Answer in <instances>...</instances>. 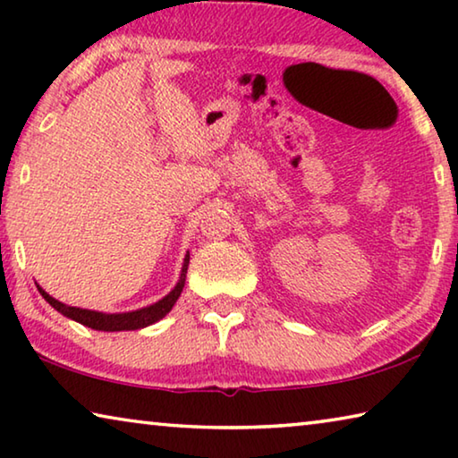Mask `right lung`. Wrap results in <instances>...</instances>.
<instances>
[{
  "mask_svg": "<svg viewBox=\"0 0 458 458\" xmlns=\"http://www.w3.org/2000/svg\"><path fill=\"white\" fill-rule=\"evenodd\" d=\"M188 265H190V252L185 254L183 265H182V275L180 281L169 291L164 299H159L157 303L147 305L143 309H137V311H129V313H100V311H90V309H81V307H68L64 303H60L54 297H50L40 284H38V291H40L42 297L48 301V303L56 309L58 313H62L68 319H72L81 325H87L90 329L97 331H135V329H143L147 325L157 323L159 319L172 311L175 301L180 299V294L183 291L185 284V273H188Z\"/></svg>",
  "mask_w": 458,
  "mask_h": 458,
  "instance_id": "obj_1",
  "label": "right lung"
}]
</instances>
